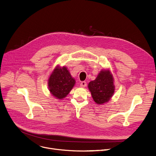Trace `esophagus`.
Returning a JSON list of instances; mask_svg holds the SVG:
<instances>
[{
    "mask_svg": "<svg viewBox=\"0 0 156 156\" xmlns=\"http://www.w3.org/2000/svg\"><path fill=\"white\" fill-rule=\"evenodd\" d=\"M86 85H87V83H86V82H85V81H82V82H80V86L82 87H86Z\"/></svg>",
    "mask_w": 156,
    "mask_h": 156,
    "instance_id": "esophagus-1",
    "label": "esophagus"
}]
</instances>
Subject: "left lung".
<instances>
[{"label":"left lung","instance_id":"8db88e82","mask_svg":"<svg viewBox=\"0 0 156 156\" xmlns=\"http://www.w3.org/2000/svg\"><path fill=\"white\" fill-rule=\"evenodd\" d=\"M113 77L109 70H102L94 80L90 81L88 88L94 101L98 105L107 103L115 92Z\"/></svg>","mask_w":156,"mask_h":156}]
</instances>
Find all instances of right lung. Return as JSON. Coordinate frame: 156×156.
<instances>
[{
  "mask_svg": "<svg viewBox=\"0 0 156 156\" xmlns=\"http://www.w3.org/2000/svg\"><path fill=\"white\" fill-rule=\"evenodd\" d=\"M76 83L66 67L57 66L48 79V88L50 93L57 99L66 97Z\"/></svg>",
  "mask_w": 156,
  "mask_h": 156,
  "instance_id": "right-lung-1",
  "label": "right lung"
}]
</instances>
